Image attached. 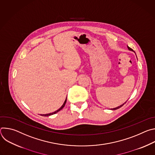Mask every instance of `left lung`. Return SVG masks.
<instances>
[{
    "mask_svg": "<svg viewBox=\"0 0 155 155\" xmlns=\"http://www.w3.org/2000/svg\"><path fill=\"white\" fill-rule=\"evenodd\" d=\"M127 48H128L129 50H130V51H133V50H132V48H130V47H129L128 46H127ZM126 102H124L123 104H122V105H120V106H118V107H116V108H112V110H117V109H118V108H120V107H122V106H123V105H124V104Z\"/></svg>",
    "mask_w": 155,
    "mask_h": 155,
    "instance_id": "obj_1",
    "label": "left lung"
}]
</instances>
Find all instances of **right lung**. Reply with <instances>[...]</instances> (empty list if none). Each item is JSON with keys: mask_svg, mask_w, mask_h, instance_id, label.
<instances>
[{"mask_svg": "<svg viewBox=\"0 0 155 155\" xmlns=\"http://www.w3.org/2000/svg\"><path fill=\"white\" fill-rule=\"evenodd\" d=\"M66 101H67V98L65 99V101H64V104H63V105L58 109V110H57L56 111H55V112H52V113H50V114H43V115H41V116H43V117H48V116H50V115H54V114H56V113H58L59 111H60L61 110H62L63 108H64V107L65 106V103H66Z\"/></svg>", "mask_w": 155, "mask_h": 155, "instance_id": "obj_1", "label": "right lung"}]
</instances>
